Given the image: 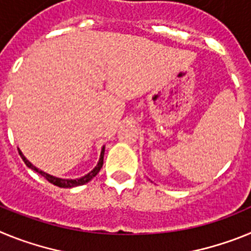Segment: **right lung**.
<instances>
[{
    "label": "right lung",
    "instance_id": "add662e5",
    "mask_svg": "<svg viewBox=\"0 0 251 251\" xmlns=\"http://www.w3.org/2000/svg\"><path fill=\"white\" fill-rule=\"evenodd\" d=\"M104 151H105V147L101 148V153H100V158H99V162L98 165L95 166V168H93V171H90L89 174L85 175V176L80 177V178H75V179H68V178H59V177H55V176H51V175L46 174V172H44V171L39 170L37 167H35L32 163H31L28 159H26V157L22 154L21 151L19 150V153L20 156H21V158L24 159V162H25V165L27 166L28 168H31L32 171H35V172H37V174H40L43 177H45L46 179H48L49 182L52 183V185L57 186V187H63V188H72V187H76V186H81V185H85L86 182H89L90 179L94 178L97 175H98V172L100 171V168L103 167V158H104Z\"/></svg>",
    "mask_w": 251,
    "mask_h": 251
}]
</instances>
